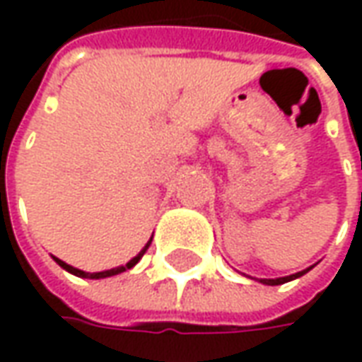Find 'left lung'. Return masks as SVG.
<instances>
[{
	"label": "left lung",
	"instance_id": "left-lung-1",
	"mask_svg": "<svg viewBox=\"0 0 362 362\" xmlns=\"http://www.w3.org/2000/svg\"><path fill=\"white\" fill-rule=\"evenodd\" d=\"M149 244L151 240L145 246H143L141 250H139V254L135 256V258H132L127 264H124V266H118V267H112V269H106V272H98V273H87V272H83V269H77V267L74 266H69V264H66L64 259H59L56 258V256H52L54 258V262L58 264L62 269H66L67 273H71V275H77V277H83V279H104V277H112V275H118V273H124L126 269H132V267L139 262V259L143 258V254L147 252V248H149Z\"/></svg>",
	"mask_w": 362,
	"mask_h": 362
}]
</instances>
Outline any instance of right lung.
Here are the masks:
<instances>
[{
  "mask_svg": "<svg viewBox=\"0 0 362 362\" xmlns=\"http://www.w3.org/2000/svg\"><path fill=\"white\" fill-rule=\"evenodd\" d=\"M267 285H269V281H267ZM272 285H273V281H272Z\"/></svg>",
  "mask_w": 362,
  "mask_h": 362,
  "instance_id": "right-lung-1",
  "label": "right lung"
}]
</instances>
